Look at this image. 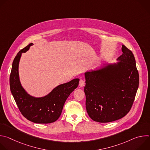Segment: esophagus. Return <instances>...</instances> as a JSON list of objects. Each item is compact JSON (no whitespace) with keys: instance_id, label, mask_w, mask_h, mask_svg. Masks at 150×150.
Listing matches in <instances>:
<instances>
[{"instance_id":"esophagus-1","label":"esophagus","mask_w":150,"mask_h":150,"mask_svg":"<svg viewBox=\"0 0 150 150\" xmlns=\"http://www.w3.org/2000/svg\"><path fill=\"white\" fill-rule=\"evenodd\" d=\"M84 85H85V81H84V80L82 79H80L79 82V86L80 87H82L84 86Z\"/></svg>"}]
</instances>
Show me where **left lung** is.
<instances>
[{"label":"left lung","mask_w":150,"mask_h":150,"mask_svg":"<svg viewBox=\"0 0 150 150\" xmlns=\"http://www.w3.org/2000/svg\"><path fill=\"white\" fill-rule=\"evenodd\" d=\"M117 63L85 72L87 112L91 119L107 123L126 116L139 86V74L132 52L122 45Z\"/></svg>","instance_id":"8db88e82"}]
</instances>
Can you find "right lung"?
I'll list each match as a JSON object with an SVG mask.
<instances>
[{
    "instance_id": "right-lung-1",
    "label": "right lung",
    "mask_w": 150,
    "mask_h": 150,
    "mask_svg": "<svg viewBox=\"0 0 150 150\" xmlns=\"http://www.w3.org/2000/svg\"><path fill=\"white\" fill-rule=\"evenodd\" d=\"M33 45L29 44L15 56L9 78L10 89L19 111L27 119L36 123H50L60 117L64 104L77 88L79 79H74L59 85L43 97L37 98L29 95L21 84L18 66L21 54L26 52Z\"/></svg>"
}]
</instances>
